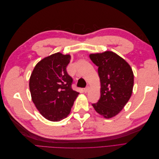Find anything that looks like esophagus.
I'll return each mask as SVG.
<instances>
[{"label": "esophagus", "instance_id": "esophagus-1", "mask_svg": "<svg viewBox=\"0 0 159 159\" xmlns=\"http://www.w3.org/2000/svg\"><path fill=\"white\" fill-rule=\"evenodd\" d=\"M89 86H87V87H86V88H85L84 89V92L85 93H87L88 92V90H89Z\"/></svg>", "mask_w": 159, "mask_h": 159}]
</instances>
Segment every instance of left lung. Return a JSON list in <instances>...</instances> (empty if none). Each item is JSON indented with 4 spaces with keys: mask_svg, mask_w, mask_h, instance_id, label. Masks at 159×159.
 Masks as SVG:
<instances>
[{
    "mask_svg": "<svg viewBox=\"0 0 159 159\" xmlns=\"http://www.w3.org/2000/svg\"><path fill=\"white\" fill-rule=\"evenodd\" d=\"M98 67L101 81V97L92 103L95 110L105 118H111L123 109L131 98L134 75L127 62L110 51L89 55Z\"/></svg>",
    "mask_w": 159,
    "mask_h": 159,
    "instance_id": "8db88e82",
    "label": "left lung"
}]
</instances>
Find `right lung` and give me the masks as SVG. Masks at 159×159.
<instances>
[{
  "label": "right lung",
  "instance_id": "right-lung-1",
  "mask_svg": "<svg viewBox=\"0 0 159 159\" xmlns=\"http://www.w3.org/2000/svg\"><path fill=\"white\" fill-rule=\"evenodd\" d=\"M70 55L56 53L42 60L31 74L29 87L32 99L43 117L59 121L69 113L80 93L73 90V79L66 67Z\"/></svg>",
  "mask_w": 159,
  "mask_h": 159
}]
</instances>
